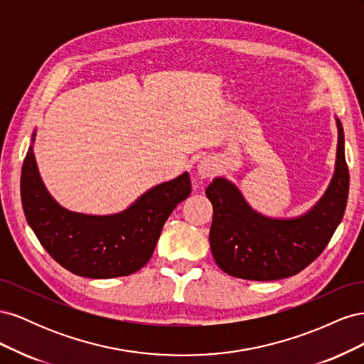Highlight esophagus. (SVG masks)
Here are the masks:
<instances>
[{
    "instance_id": "esophagus-1",
    "label": "esophagus",
    "mask_w": 364,
    "mask_h": 364,
    "mask_svg": "<svg viewBox=\"0 0 364 364\" xmlns=\"http://www.w3.org/2000/svg\"><path fill=\"white\" fill-rule=\"evenodd\" d=\"M214 164L209 159H203L197 165V173H199L200 178H209V176L214 174Z\"/></svg>"
}]
</instances>
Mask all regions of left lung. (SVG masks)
I'll use <instances>...</instances> for the list:
<instances>
[{"label": "left lung", "instance_id": "8db88e82", "mask_svg": "<svg viewBox=\"0 0 364 364\" xmlns=\"http://www.w3.org/2000/svg\"><path fill=\"white\" fill-rule=\"evenodd\" d=\"M337 129L334 178L321 202L299 218L262 217L226 179L209 183L205 193L214 209L209 243L220 269L241 279L274 281L297 274L321 255L343 218L349 193L343 127L338 119Z\"/></svg>", "mask_w": 364, "mask_h": 364}]
</instances>
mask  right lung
Masks as SVG:
<instances>
[{
  "label": "right lung",
  "instance_id": "add662e5",
  "mask_svg": "<svg viewBox=\"0 0 364 364\" xmlns=\"http://www.w3.org/2000/svg\"><path fill=\"white\" fill-rule=\"evenodd\" d=\"M190 193V174L183 173L149 190L123 213L83 215L53 200L41 181L31 147L21 171L23 209L39 243L62 267L94 279L127 277L144 267L164 223Z\"/></svg>",
  "mask_w": 364,
  "mask_h": 364
}]
</instances>
